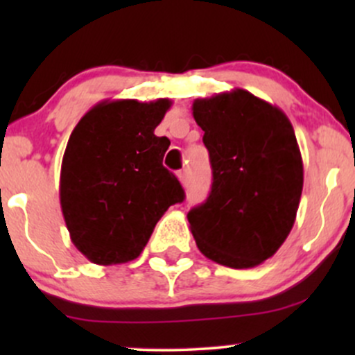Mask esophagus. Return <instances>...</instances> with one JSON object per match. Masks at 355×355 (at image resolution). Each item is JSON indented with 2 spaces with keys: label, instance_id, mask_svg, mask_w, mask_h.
<instances>
[{
  "label": "esophagus",
  "instance_id": "obj_1",
  "mask_svg": "<svg viewBox=\"0 0 355 355\" xmlns=\"http://www.w3.org/2000/svg\"><path fill=\"white\" fill-rule=\"evenodd\" d=\"M177 177H178V180H180L182 185H187V183H189V177H187V170H180V172H177Z\"/></svg>",
  "mask_w": 355,
  "mask_h": 355
}]
</instances>
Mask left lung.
Listing matches in <instances>:
<instances>
[{"label":"left lung","instance_id":"left-lung-1","mask_svg":"<svg viewBox=\"0 0 355 355\" xmlns=\"http://www.w3.org/2000/svg\"><path fill=\"white\" fill-rule=\"evenodd\" d=\"M210 155L211 190L189 211L207 259L232 268L260 266L294 227L304 165L291 120L247 89L193 101Z\"/></svg>","mask_w":355,"mask_h":355}]
</instances>
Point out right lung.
<instances>
[{"label":"right lung","mask_w":355,"mask_h":355,"mask_svg":"<svg viewBox=\"0 0 355 355\" xmlns=\"http://www.w3.org/2000/svg\"><path fill=\"white\" fill-rule=\"evenodd\" d=\"M172 101L105 100L71 132L61 162L60 203L73 245L98 266L141 254L162 215L185 198L155 135Z\"/></svg>","instance_id":"add662e5"}]
</instances>
